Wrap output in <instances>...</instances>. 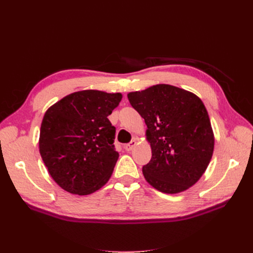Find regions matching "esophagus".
<instances>
[{"mask_svg": "<svg viewBox=\"0 0 253 253\" xmlns=\"http://www.w3.org/2000/svg\"><path fill=\"white\" fill-rule=\"evenodd\" d=\"M136 145V139H133L131 142H128L126 144H125V149L126 151H132Z\"/></svg>", "mask_w": 253, "mask_h": 253, "instance_id": "1", "label": "esophagus"}]
</instances>
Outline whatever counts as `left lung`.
Listing matches in <instances>:
<instances>
[{
    "instance_id": "1",
    "label": "left lung",
    "mask_w": 253,
    "mask_h": 253,
    "mask_svg": "<svg viewBox=\"0 0 253 253\" xmlns=\"http://www.w3.org/2000/svg\"><path fill=\"white\" fill-rule=\"evenodd\" d=\"M148 126L152 158L142 167L145 180L160 192L192 187L209 166L214 149L211 122L203 101L191 91L157 84L127 94Z\"/></svg>"
}]
</instances>
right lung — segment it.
Here are the masks:
<instances>
[{"label": "right lung", "instance_id": "right-lung-1", "mask_svg": "<svg viewBox=\"0 0 253 253\" xmlns=\"http://www.w3.org/2000/svg\"><path fill=\"white\" fill-rule=\"evenodd\" d=\"M121 98L120 93L80 90L45 113L40 154L52 179L67 192L87 195L109 181L119 154L114 147L116 128L108 116Z\"/></svg>", "mask_w": 253, "mask_h": 253}]
</instances>
